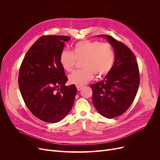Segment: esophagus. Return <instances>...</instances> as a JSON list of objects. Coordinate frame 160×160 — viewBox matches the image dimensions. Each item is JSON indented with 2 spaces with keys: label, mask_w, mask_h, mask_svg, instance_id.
Masks as SVG:
<instances>
[{
  "label": "esophagus",
  "mask_w": 160,
  "mask_h": 160,
  "mask_svg": "<svg viewBox=\"0 0 160 160\" xmlns=\"http://www.w3.org/2000/svg\"><path fill=\"white\" fill-rule=\"evenodd\" d=\"M77 91H81V89H82V88H83V87L82 86H79V85H77Z\"/></svg>",
  "instance_id": "obj_1"
}]
</instances>
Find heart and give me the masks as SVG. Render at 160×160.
<instances>
[{"label":"heart","instance_id":"obj_1","mask_svg":"<svg viewBox=\"0 0 160 160\" xmlns=\"http://www.w3.org/2000/svg\"><path fill=\"white\" fill-rule=\"evenodd\" d=\"M114 59V51L109 43L90 40L75 43L71 52L64 50L59 56L60 64L67 72L72 71L77 61L81 60L83 68L69 76V83L79 86L88 83L94 73L98 77L107 75L112 68Z\"/></svg>","mask_w":160,"mask_h":160}]
</instances>
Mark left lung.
<instances>
[{"instance_id": "obj_1", "label": "left lung", "mask_w": 160, "mask_h": 160, "mask_svg": "<svg viewBox=\"0 0 160 160\" xmlns=\"http://www.w3.org/2000/svg\"><path fill=\"white\" fill-rule=\"evenodd\" d=\"M115 51V60L105 79L91 88L93 103L98 112L111 119L122 115L133 102L139 85L138 64L133 52L124 43L106 35Z\"/></svg>"}]
</instances>
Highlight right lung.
Instances as JSON below:
<instances>
[{"instance_id":"1","label":"right lung","mask_w":160,"mask_h":160,"mask_svg":"<svg viewBox=\"0 0 160 160\" xmlns=\"http://www.w3.org/2000/svg\"><path fill=\"white\" fill-rule=\"evenodd\" d=\"M71 37L43 35L24 57L18 83L31 112L47 123H57L71 109L77 94L75 85L65 86L67 77L59 62L65 42Z\"/></svg>"}]
</instances>
